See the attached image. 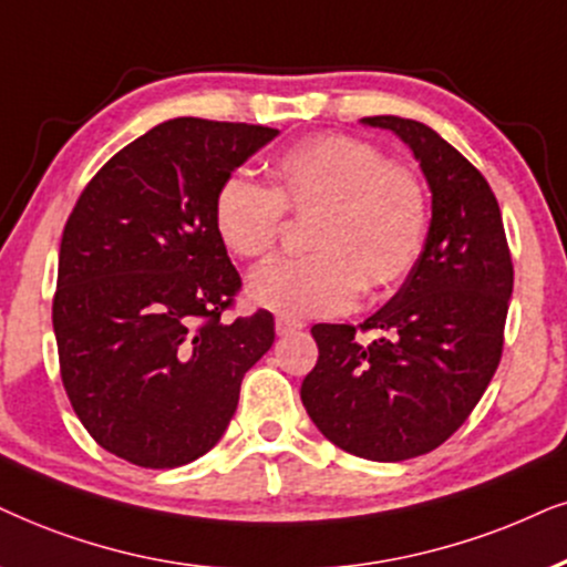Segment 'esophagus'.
I'll list each match as a JSON object with an SVG mask.
<instances>
[{"label":"esophagus","mask_w":567,"mask_h":567,"mask_svg":"<svg viewBox=\"0 0 567 567\" xmlns=\"http://www.w3.org/2000/svg\"><path fill=\"white\" fill-rule=\"evenodd\" d=\"M275 329H277L279 337H285V334L298 332V329H303V321H300V319H290V317H277V319H275Z\"/></svg>","instance_id":"esophagus-1"}]
</instances>
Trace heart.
Segmentation results:
<instances>
[{
	"label": "heart",
	"instance_id": "obj_1",
	"mask_svg": "<svg viewBox=\"0 0 567 567\" xmlns=\"http://www.w3.org/2000/svg\"><path fill=\"white\" fill-rule=\"evenodd\" d=\"M271 183L233 175L214 200V225L227 250L264 259L277 246L285 206L317 209L300 259L264 264L248 279V298L279 317H329L361 288L384 290L413 269L424 248L429 204L411 172L386 164L367 141L313 135L279 154Z\"/></svg>",
	"mask_w": 567,
	"mask_h": 567
}]
</instances>
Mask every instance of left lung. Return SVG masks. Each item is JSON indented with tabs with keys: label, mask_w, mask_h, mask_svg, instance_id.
I'll return each instance as SVG.
<instances>
[{
	"label": "left lung",
	"mask_w": 567,
	"mask_h": 567,
	"mask_svg": "<svg viewBox=\"0 0 567 567\" xmlns=\"http://www.w3.org/2000/svg\"><path fill=\"white\" fill-rule=\"evenodd\" d=\"M432 190V221L405 282L361 329L313 324L319 361L300 400L329 442L350 455L398 463L432 453L468 419L503 355L513 261L503 214L484 175L440 133L379 114Z\"/></svg>",
	"instance_id": "left-lung-1"
}]
</instances>
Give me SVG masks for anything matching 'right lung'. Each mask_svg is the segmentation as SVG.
Here are the masks:
<instances>
[{
	"label": "right lung",
	"mask_w": 567,
	"mask_h": 567,
	"mask_svg": "<svg viewBox=\"0 0 567 567\" xmlns=\"http://www.w3.org/2000/svg\"><path fill=\"white\" fill-rule=\"evenodd\" d=\"M277 135L167 120L96 172L64 225L52 306L62 384L89 434L123 461L177 468L209 453L275 342L269 311L221 321L240 275L214 200Z\"/></svg>",
	"instance_id": "1"
}]
</instances>
